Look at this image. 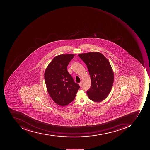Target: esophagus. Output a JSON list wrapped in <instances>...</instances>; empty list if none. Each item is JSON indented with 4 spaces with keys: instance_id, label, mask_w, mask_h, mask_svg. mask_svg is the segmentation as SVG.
<instances>
[{
    "instance_id": "34e87169",
    "label": "esophagus",
    "mask_w": 150,
    "mask_h": 150,
    "mask_svg": "<svg viewBox=\"0 0 150 150\" xmlns=\"http://www.w3.org/2000/svg\"><path fill=\"white\" fill-rule=\"evenodd\" d=\"M79 85L81 87L82 86V83H81V82H80V83H79Z\"/></svg>"
}]
</instances>
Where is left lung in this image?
<instances>
[{
    "label": "left lung",
    "instance_id": "obj_1",
    "mask_svg": "<svg viewBox=\"0 0 150 150\" xmlns=\"http://www.w3.org/2000/svg\"><path fill=\"white\" fill-rule=\"evenodd\" d=\"M85 63L90 75L91 86L87 91L89 99L100 102L110 94L114 83V74L110 62L99 52L79 54Z\"/></svg>",
    "mask_w": 150,
    "mask_h": 150
}]
</instances>
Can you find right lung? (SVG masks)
I'll use <instances>...</instances> for the list:
<instances>
[{"mask_svg":"<svg viewBox=\"0 0 150 150\" xmlns=\"http://www.w3.org/2000/svg\"><path fill=\"white\" fill-rule=\"evenodd\" d=\"M74 55L61 54L54 57L45 73L47 91L54 102L67 105L74 100L80 86L74 81L67 70V66Z\"/></svg>","mask_w":150,"mask_h":150,"instance_id":"add662e5","label":"right lung"}]
</instances>
